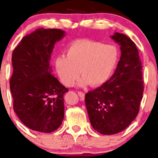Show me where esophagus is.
Listing matches in <instances>:
<instances>
[{"mask_svg": "<svg viewBox=\"0 0 158 158\" xmlns=\"http://www.w3.org/2000/svg\"><path fill=\"white\" fill-rule=\"evenodd\" d=\"M78 95H79V96L80 97V98L82 100H84V98H85V94L83 93L82 92H78Z\"/></svg>", "mask_w": 158, "mask_h": 158, "instance_id": "34e87169", "label": "esophagus"}]
</instances>
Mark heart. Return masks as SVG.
<instances>
[{"mask_svg": "<svg viewBox=\"0 0 158 158\" xmlns=\"http://www.w3.org/2000/svg\"><path fill=\"white\" fill-rule=\"evenodd\" d=\"M118 50L111 44L91 40L73 43L67 55L56 60V69L63 85L72 86L80 75L81 85L99 86L107 82L118 61Z\"/></svg>", "mask_w": 158, "mask_h": 158, "instance_id": "obj_1", "label": "heart"}]
</instances>
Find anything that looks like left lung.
<instances>
[{"label": "left lung", "instance_id": "left-lung-1", "mask_svg": "<svg viewBox=\"0 0 158 158\" xmlns=\"http://www.w3.org/2000/svg\"><path fill=\"white\" fill-rule=\"evenodd\" d=\"M111 37L121 46L117 68L109 80L85 96L91 125L102 135L119 133L135 120L144 92L142 66L135 44L123 33Z\"/></svg>", "mask_w": 158, "mask_h": 158}]
</instances>
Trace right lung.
<instances>
[{"instance_id": "add662e5", "label": "right lung", "mask_w": 158, "mask_h": 158, "mask_svg": "<svg viewBox=\"0 0 158 158\" xmlns=\"http://www.w3.org/2000/svg\"><path fill=\"white\" fill-rule=\"evenodd\" d=\"M64 36L62 30L38 28L23 36L13 51L14 110L33 131L50 133L63 122V95L69 89L52 74L49 60L55 44Z\"/></svg>"}]
</instances>
